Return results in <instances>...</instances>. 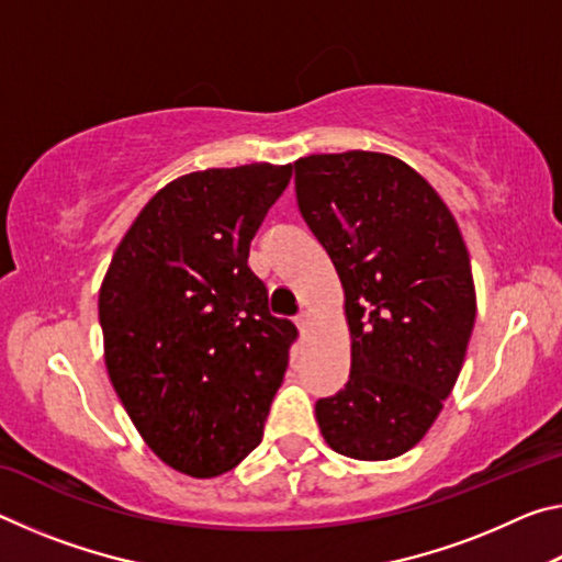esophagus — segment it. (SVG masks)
<instances>
[{"mask_svg":"<svg viewBox=\"0 0 562 562\" xmlns=\"http://www.w3.org/2000/svg\"><path fill=\"white\" fill-rule=\"evenodd\" d=\"M294 325H297L300 335H307L310 327H312V317H310V312H300V315L294 317Z\"/></svg>","mask_w":562,"mask_h":562,"instance_id":"obj_1","label":"esophagus"}]
</instances>
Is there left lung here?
Wrapping results in <instances>:
<instances>
[{
	"label": "left lung",
	"mask_w": 562,
	"mask_h": 562,
	"mask_svg": "<svg viewBox=\"0 0 562 562\" xmlns=\"http://www.w3.org/2000/svg\"><path fill=\"white\" fill-rule=\"evenodd\" d=\"M294 193L335 262L351 331L349 382L315 406L322 436L349 459H396L431 429L463 367L469 250L439 193L394 156L300 158Z\"/></svg>",
	"instance_id": "8db88e82"
}]
</instances>
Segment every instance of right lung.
I'll list each match as a JSON object with an SVG mask.
<instances>
[{"label":"right lung","instance_id":"right-lung-1","mask_svg":"<svg viewBox=\"0 0 562 562\" xmlns=\"http://www.w3.org/2000/svg\"><path fill=\"white\" fill-rule=\"evenodd\" d=\"M292 166L207 168L150 198L99 292L106 369L160 461L213 479L262 441L297 327L270 315L250 240Z\"/></svg>","mask_w":562,"mask_h":562}]
</instances>
